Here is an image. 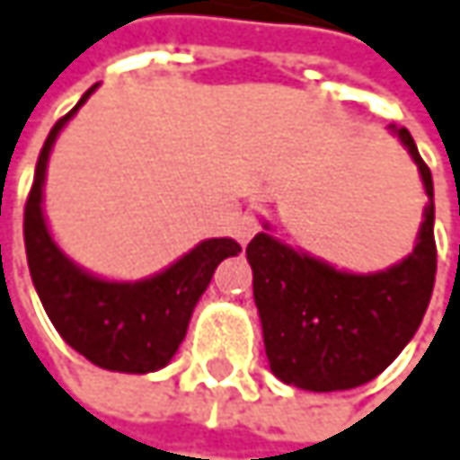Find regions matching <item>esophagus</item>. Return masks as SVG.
I'll return each mask as SVG.
<instances>
[{"label": "esophagus", "mask_w": 460, "mask_h": 460, "mask_svg": "<svg viewBox=\"0 0 460 460\" xmlns=\"http://www.w3.org/2000/svg\"><path fill=\"white\" fill-rule=\"evenodd\" d=\"M258 229H261L258 218H255L252 213H244V216L239 218V224H236V239H239L242 244H247V242L255 236V231Z\"/></svg>", "instance_id": "1"}]
</instances>
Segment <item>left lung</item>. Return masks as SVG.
Instances as JSON below:
<instances>
[{
	"instance_id": "8db88e82",
	"label": "left lung",
	"mask_w": 460,
	"mask_h": 460,
	"mask_svg": "<svg viewBox=\"0 0 460 460\" xmlns=\"http://www.w3.org/2000/svg\"><path fill=\"white\" fill-rule=\"evenodd\" d=\"M419 165L429 205L413 252L379 273H345L261 231L247 244L271 371L300 390L334 393L376 379L416 334L435 273V187L408 128L390 126Z\"/></svg>"
}]
</instances>
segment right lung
I'll return each mask as SVG.
<instances>
[{
    "instance_id": "add662e5",
    "label": "right lung",
    "mask_w": 460,
    "mask_h": 460,
    "mask_svg": "<svg viewBox=\"0 0 460 460\" xmlns=\"http://www.w3.org/2000/svg\"><path fill=\"white\" fill-rule=\"evenodd\" d=\"M97 84L81 102L63 115L39 152L33 187L25 199L22 236L33 287L41 305L65 342L94 366L123 374H146L163 368L187 337L189 318L208 289L224 258L239 255L234 239H205L171 269L145 281H105L73 266L52 242L44 213L41 187L49 149L60 128L89 100Z\"/></svg>"
}]
</instances>
